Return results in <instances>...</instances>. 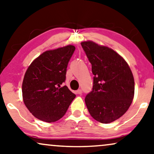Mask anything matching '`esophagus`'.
<instances>
[{
  "mask_svg": "<svg viewBox=\"0 0 154 154\" xmlns=\"http://www.w3.org/2000/svg\"><path fill=\"white\" fill-rule=\"evenodd\" d=\"M75 93H76V94H79V95H81L82 94V91L81 89H79L78 91H75Z\"/></svg>",
  "mask_w": 154,
  "mask_h": 154,
  "instance_id": "1",
  "label": "esophagus"
}]
</instances>
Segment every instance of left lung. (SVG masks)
I'll use <instances>...</instances> for the list:
<instances>
[{"label":"left lung","instance_id":"left-lung-1","mask_svg":"<svg viewBox=\"0 0 154 154\" xmlns=\"http://www.w3.org/2000/svg\"><path fill=\"white\" fill-rule=\"evenodd\" d=\"M81 44L94 75L93 90L85 96V105L95 120L112 122L122 116L132 103V73L125 60L113 49L92 41Z\"/></svg>","mask_w":154,"mask_h":154}]
</instances>
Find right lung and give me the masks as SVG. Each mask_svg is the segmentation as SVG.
I'll list each match as a JSON object with an SVG mask.
<instances>
[{"label": "right lung", "instance_id": "obj_1", "mask_svg": "<svg viewBox=\"0 0 154 154\" xmlns=\"http://www.w3.org/2000/svg\"><path fill=\"white\" fill-rule=\"evenodd\" d=\"M73 45L46 51L29 65L24 76L22 91L25 106L36 118L54 122L66 112L75 95L63 86Z\"/></svg>", "mask_w": 154, "mask_h": 154}]
</instances>
